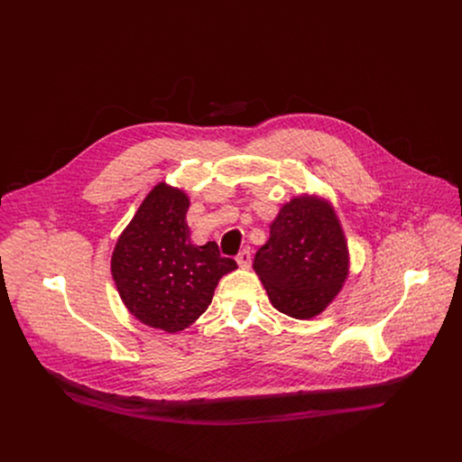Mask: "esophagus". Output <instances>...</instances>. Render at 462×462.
I'll return each instance as SVG.
<instances>
[{
	"mask_svg": "<svg viewBox=\"0 0 462 462\" xmlns=\"http://www.w3.org/2000/svg\"><path fill=\"white\" fill-rule=\"evenodd\" d=\"M252 263V254H250V248H243L239 254H237V265L241 269H248Z\"/></svg>",
	"mask_w": 462,
	"mask_h": 462,
	"instance_id": "1",
	"label": "esophagus"
}]
</instances>
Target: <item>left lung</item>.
Listing matches in <instances>:
<instances>
[{"label": "left lung", "instance_id": "left-lung-1", "mask_svg": "<svg viewBox=\"0 0 462 462\" xmlns=\"http://www.w3.org/2000/svg\"><path fill=\"white\" fill-rule=\"evenodd\" d=\"M271 303L296 319L318 316L349 274L347 241L331 203L300 195L283 205L254 257Z\"/></svg>", "mask_w": 462, "mask_h": 462}]
</instances>
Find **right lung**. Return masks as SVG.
Wrapping results in <instances>:
<instances>
[{"label": "right lung", "instance_id": "add662e5", "mask_svg": "<svg viewBox=\"0 0 462 462\" xmlns=\"http://www.w3.org/2000/svg\"><path fill=\"white\" fill-rule=\"evenodd\" d=\"M188 195L159 182L120 234L111 274L127 310L144 325L177 333L212 303L219 280L237 263L223 257L217 243L189 239Z\"/></svg>", "mask_w": 462, "mask_h": 462}]
</instances>
